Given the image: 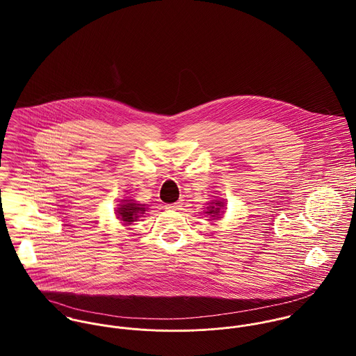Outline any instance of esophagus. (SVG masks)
<instances>
[{
    "instance_id": "34e87169",
    "label": "esophagus",
    "mask_w": 356,
    "mask_h": 356,
    "mask_svg": "<svg viewBox=\"0 0 356 356\" xmlns=\"http://www.w3.org/2000/svg\"><path fill=\"white\" fill-rule=\"evenodd\" d=\"M181 207H182V202H181V200L177 202V203L170 204V205H168V208H171V209H179Z\"/></svg>"
}]
</instances>
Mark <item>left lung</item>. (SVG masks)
<instances>
[{"label":"left lung","instance_id":"8db88e82","mask_svg":"<svg viewBox=\"0 0 356 356\" xmlns=\"http://www.w3.org/2000/svg\"><path fill=\"white\" fill-rule=\"evenodd\" d=\"M223 207H225L223 202H220V200H213L212 203L208 204L205 213H208L212 219H219L220 215L223 213V211H222Z\"/></svg>","mask_w":356,"mask_h":356}]
</instances>
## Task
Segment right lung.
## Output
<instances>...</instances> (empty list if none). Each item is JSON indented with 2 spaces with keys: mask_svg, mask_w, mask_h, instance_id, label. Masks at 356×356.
I'll return each instance as SVG.
<instances>
[{
  "mask_svg": "<svg viewBox=\"0 0 356 356\" xmlns=\"http://www.w3.org/2000/svg\"><path fill=\"white\" fill-rule=\"evenodd\" d=\"M145 209H148L145 204H138L131 199H126L118 205L116 216L119 220L123 222V225H131L133 222L138 220L143 213H145Z\"/></svg>",
  "mask_w": 356,
  "mask_h": 356,
  "instance_id": "1",
  "label": "right lung"
}]
</instances>
